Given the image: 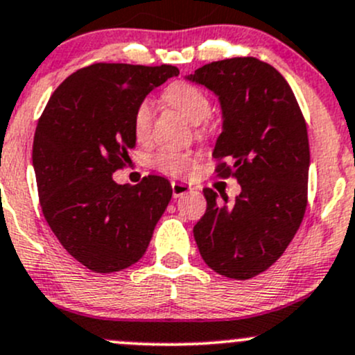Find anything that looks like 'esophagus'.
<instances>
[{
    "mask_svg": "<svg viewBox=\"0 0 355 355\" xmlns=\"http://www.w3.org/2000/svg\"><path fill=\"white\" fill-rule=\"evenodd\" d=\"M171 191H173V198H182L184 194H187L191 191V185L187 182H171Z\"/></svg>",
    "mask_w": 355,
    "mask_h": 355,
    "instance_id": "34e87169",
    "label": "esophagus"
}]
</instances>
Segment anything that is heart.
Instances as JSON below:
<instances>
[{
  "label": "heart",
  "instance_id": "heart-1",
  "mask_svg": "<svg viewBox=\"0 0 355 355\" xmlns=\"http://www.w3.org/2000/svg\"><path fill=\"white\" fill-rule=\"evenodd\" d=\"M163 99L171 108L180 111L191 123H196L198 135L209 134V125L204 123V118L209 114L211 101L202 89L194 84H189V82H175L164 89ZM132 125H134L135 137L139 141H146L153 125L151 101L144 99L139 103L134 111ZM151 163L161 173L178 177V175H184L196 163V155L189 151H178V149H161L153 156Z\"/></svg>",
  "mask_w": 355,
  "mask_h": 355
}]
</instances>
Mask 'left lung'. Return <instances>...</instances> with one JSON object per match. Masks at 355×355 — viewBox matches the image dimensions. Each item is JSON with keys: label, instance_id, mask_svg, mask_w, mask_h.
Returning a JSON list of instances; mask_svg holds the SVG:
<instances>
[{"label": "left lung", "instance_id": "8db88e82", "mask_svg": "<svg viewBox=\"0 0 355 355\" xmlns=\"http://www.w3.org/2000/svg\"><path fill=\"white\" fill-rule=\"evenodd\" d=\"M187 78L220 98L216 173L237 178L242 187L232 204L204 189L207 207L194 239L211 270L249 280L285 252L302 223L309 178L306 120L280 71L252 56L207 63Z\"/></svg>", "mask_w": 355, "mask_h": 355}]
</instances>
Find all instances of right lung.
<instances>
[{
    "mask_svg": "<svg viewBox=\"0 0 355 355\" xmlns=\"http://www.w3.org/2000/svg\"><path fill=\"white\" fill-rule=\"evenodd\" d=\"M175 75L171 65L94 63L65 78L39 118L32 164L42 214L67 252L94 273L137 263L170 202L166 178L118 185L113 173L135 148L137 105Z\"/></svg>",
    "mask_w": 355,
    "mask_h": 355,
    "instance_id": "obj_1",
    "label": "right lung"
}]
</instances>
